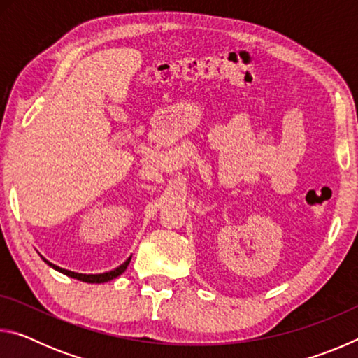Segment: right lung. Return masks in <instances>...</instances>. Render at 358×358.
I'll use <instances>...</instances> for the list:
<instances>
[{
  "label": "right lung",
  "instance_id": "1",
  "mask_svg": "<svg viewBox=\"0 0 358 358\" xmlns=\"http://www.w3.org/2000/svg\"><path fill=\"white\" fill-rule=\"evenodd\" d=\"M44 260H45V259H44ZM45 262H47L48 265H50V266H53V268H55V270L62 271V273L68 275V276H71V278H76V280H78V281L101 284V282L110 281V280H113V278H117V276H120L121 273H123V271H124L126 268H128V265H129V262H131V257H129L128 260H126L124 264H121V265L118 266V268H115V270H112V271H107V273H101V275H82V273H76V271H69V270L59 268V266L50 264V262H48V260H45Z\"/></svg>",
  "mask_w": 358,
  "mask_h": 358
}]
</instances>
